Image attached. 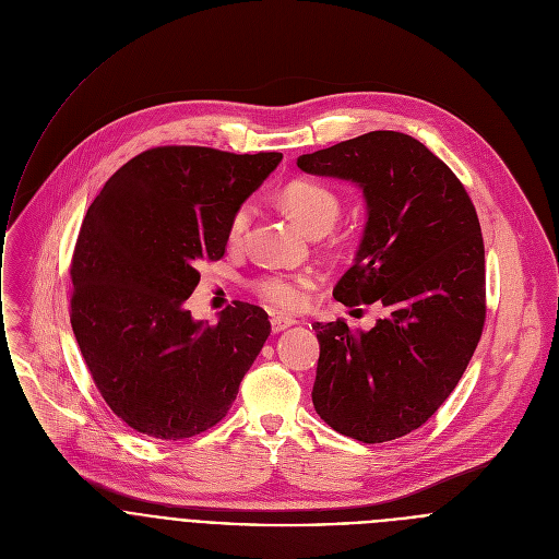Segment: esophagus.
<instances>
[{"label":"esophagus","mask_w":559,"mask_h":559,"mask_svg":"<svg viewBox=\"0 0 559 559\" xmlns=\"http://www.w3.org/2000/svg\"><path fill=\"white\" fill-rule=\"evenodd\" d=\"M292 325H296V318L285 316V313H274V316H272V330H274L276 334L283 332V330H287V328H292Z\"/></svg>","instance_id":"1"}]
</instances>
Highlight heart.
<instances>
[{
  "mask_svg": "<svg viewBox=\"0 0 559 559\" xmlns=\"http://www.w3.org/2000/svg\"><path fill=\"white\" fill-rule=\"evenodd\" d=\"M281 205L285 212L307 231H330L341 214L338 197L313 181H294L281 192ZM254 218V205H238L227 225V241L231 246L241 243L250 223ZM311 285V276L307 274H272L263 276L257 283V292L278 307H298L305 298V289Z\"/></svg>",
  "mask_w": 559,
  "mask_h": 559,
  "instance_id": "b5f03b06",
  "label": "heart"
}]
</instances>
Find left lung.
I'll list each match as a JSON object with an SVG mask.
<instances>
[{"instance_id": "8db88e82", "label": "left lung", "mask_w": 559, "mask_h": 559, "mask_svg": "<svg viewBox=\"0 0 559 559\" xmlns=\"http://www.w3.org/2000/svg\"><path fill=\"white\" fill-rule=\"evenodd\" d=\"M296 164L362 190V238L334 298L386 309L369 332L343 318L311 325L321 345L313 409L367 444L407 436L447 401L483 336L480 221L457 177L403 132H367Z\"/></svg>"}]
</instances>
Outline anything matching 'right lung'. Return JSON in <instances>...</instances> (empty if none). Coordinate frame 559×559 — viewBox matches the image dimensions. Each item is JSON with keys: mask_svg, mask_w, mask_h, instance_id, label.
<instances>
[{"mask_svg": "<svg viewBox=\"0 0 559 559\" xmlns=\"http://www.w3.org/2000/svg\"><path fill=\"white\" fill-rule=\"evenodd\" d=\"M281 158L152 147L91 203L70 265V323L104 401L134 431L192 438L236 401L272 332L267 313L236 302L207 325L186 300L199 285L197 267L225 254L234 210Z\"/></svg>", "mask_w": 559, "mask_h": 559, "instance_id": "obj_1", "label": "right lung"}]
</instances>
